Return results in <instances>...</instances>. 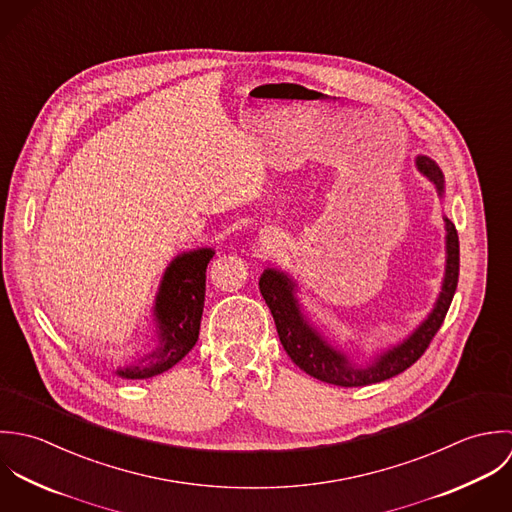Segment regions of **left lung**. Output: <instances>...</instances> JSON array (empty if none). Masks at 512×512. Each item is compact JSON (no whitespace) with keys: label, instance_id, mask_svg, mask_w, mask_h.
<instances>
[{"label":"left lung","instance_id":"8db88e82","mask_svg":"<svg viewBox=\"0 0 512 512\" xmlns=\"http://www.w3.org/2000/svg\"><path fill=\"white\" fill-rule=\"evenodd\" d=\"M417 170L435 184L439 196H443L445 180L439 170V166L427 158L417 156L415 158ZM445 219V277L441 285V293L437 297V303L429 316L404 338V342L396 344L394 348L386 350L384 354L376 356L368 366H354L346 354L336 350L303 314L299 299H297V283L277 269H265L259 279V291L271 308V314L275 318V326L281 338L283 348L291 356V360L305 370L308 376L342 386V388H356V386H368L376 382L390 380L404 370H408L411 364H415L421 354L427 350L429 342L441 328L449 305L453 301L457 281H459V237L455 225Z\"/></svg>","mask_w":512,"mask_h":512}]
</instances>
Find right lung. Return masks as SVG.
Listing matches in <instances>:
<instances>
[{
	"mask_svg": "<svg viewBox=\"0 0 512 512\" xmlns=\"http://www.w3.org/2000/svg\"><path fill=\"white\" fill-rule=\"evenodd\" d=\"M213 249H194L178 255L160 281L154 303L156 346L152 352L116 368V376L126 380H144L176 366L198 342L204 312L205 269Z\"/></svg>",
	"mask_w": 512,
	"mask_h": 512,
	"instance_id": "1",
	"label": "right lung"
}]
</instances>
